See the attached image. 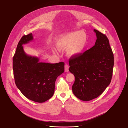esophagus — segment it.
<instances>
[{
    "mask_svg": "<svg viewBox=\"0 0 128 128\" xmlns=\"http://www.w3.org/2000/svg\"><path fill=\"white\" fill-rule=\"evenodd\" d=\"M69 66H68V65L66 64L65 65V72H68L69 71Z\"/></svg>",
    "mask_w": 128,
    "mask_h": 128,
    "instance_id": "esophagus-1",
    "label": "esophagus"
}]
</instances>
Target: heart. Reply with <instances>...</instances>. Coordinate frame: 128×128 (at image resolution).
I'll return each mask as SVG.
<instances>
[{
	"mask_svg": "<svg viewBox=\"0 0 128 128\" xmlns=\"http://www.w3.org/2000/svg\"><path fill=\"white\" fill-rule=\"evenodd\" d=\"M87 40V35L84 31H74L58 38L56 40V46L59 50L68 48L69 56L77 57L84 50Z\"/></svg>",
	"mask_w": 128,
	"mask_h": 128,
	"instance_id": "1",
	"label": "heart"
}]
</instances>
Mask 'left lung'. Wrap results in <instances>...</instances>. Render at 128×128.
Masks as SVG:
<instances>
[{"label": "left lung", "instance_id": "left-lung-1", "mask_svg": "<svg viewBox=\"0 0 128 128\" xmlns=\"http://www.w3.org/2000/svg\"><path fill=\"white\" fill-rule=\"evenodd\" d=\"M95 45L77 57H71L69 71L74 76L72 92L79 99L88 101L99 96L110 84L114 57L107 36L94 29Z\"/></svg>", "mask_w": 128, "mask_h": 128}]
</instances>
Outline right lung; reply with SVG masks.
Here are the masks:
<instances>
[{"label": "right lung", "instance_id": "add662e5", "mask_svg": "<svg viewBox=\"0 0 128 128\" xmlns=\"http://www.w3.org/2000/svg\"><path fill=\"white\" fill-rule=\"evenodd\" d=\"M32 33L24 35L18 44L12 59L15 84L28 99L42 103L54 95L57 78L64 71V63L40 62L38 57L27 54L23 44L32 41Z\"/></svg>", "mask_w": 128, "mask_h": 128}]
</instances>
